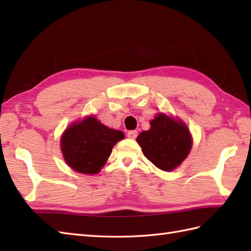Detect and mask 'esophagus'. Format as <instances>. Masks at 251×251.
Instances as JSON below:
<instances>
[{
  "label": "esophagus",
  "instance_id": "34e87169",
  "mask_svg": "<svg viewBox=\"0 0 251 251\" xmlns=\"http://www.w3.org/2000/svg\"><path fill=\"white\" fill-rule=\"evenodd\" d=\"M137 135L138 134H137L136 130H129L128 132H127V136H128V138H130V139H135Z\"/></svg>",
  "mask_w": 251,
  "mask_h": 251
}]
</instances>
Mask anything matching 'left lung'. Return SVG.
Instances as JSON below:
<instances>
[{
  "label": "left lung",
  "mask_w": 251,
  "mask_h": 251,
  "mask_svg": "<svg viewBox=\"0 0 251 251\" xmlns=\"http://www.w3.org/2000/svg\"><path fill=\"white\" fill-rule=\"evenodd\" d=\"M137 142L149 161L165 172L179 166L192 147L188 127L165 114L151 121V128L142 131Z\"/></svg>",
  "instance_id": "left-lung-1"
}]
</instances>
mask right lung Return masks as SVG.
Listing matches in <instances>:
<instances>
[{"mask_svg":"<svg viewBox=\"0 0 251 251\" xmlns=\"http://www.w3.org/2000/svg\"><path fill=\"white\" fill-rule=\"evenodd\" d=\"M124 138L120 130L101 124L94 116L71 125L61 137V150L67 164L77 173L94 175L109 158L116 142Z\"/></svg>","mask_w":251,"mask_h":251,"instance_id":"right-lung-1","label":"right lung"}]
</instances>
